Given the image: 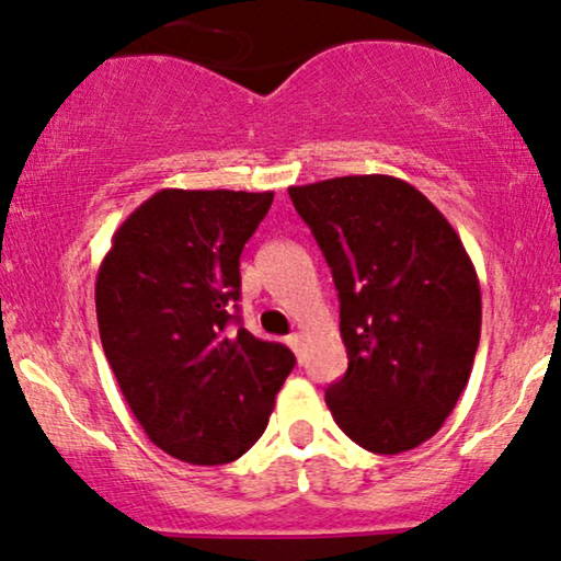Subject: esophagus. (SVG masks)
I'll use <instances>...</instances> for the list:
<instances>
[{
	"label": "esophagus",
	"instance_id": "esophagus-1",
	"mask_svg": "<svg viewBox=\"0 0 561 561\" xmlns=\"http://www.w3.org/2000/svg\"><path fill=\"white\" fill-rule=\"evenodd\" d=\"M287 344H289V350L300 354V350H302V336H300V333H289V336H287Z\"/></svg>",
	"mask_w": 561,
	"mask_h": 561
}]
</instances>
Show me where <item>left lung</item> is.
<instances>
[{"label":"left lung","mask_w":561,"mask_h":561,"mask_svg":"<svg viewBox=\"0 0 561 561\" xmlns=\"http://www.w3.org/2000/svg\"><path fill=\"white\" fill-rule=\"evenodd\" d=\"M339 293L344 378L325 391L339 427L380 456L443 427L481 333L479 276L435 204L393 175L289 186Z\"/></svg>","instance_id":"8db88e82"}]
</instances>
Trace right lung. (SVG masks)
<instances>
[{"mask_svg": "<svg viewBox=\"0 0 561 561\" xmlns=\"http://www.w3.org/2000/svg\"><path fill=\"white\" fill-rule=\"evenodd\" d=\"M274 194L162 188L113 232L95 279L98 331L147 437L194 466L230 463L264 435L295 367L240 323V253Z\"/></svg>", "mask_w": 561, "mask_h": 561, "instance_id": "right-lung-1", "label": "right lung"}]
</instances>
